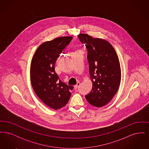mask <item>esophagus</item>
Masks as SVG:
<instances>
[{
	"instance_id": "1",
	"label": "esophagus",
	"mask_w": 149,
	"mask_h": 149,
	"mask_svg": "<svg viewBox=\"0 0 149 149\" xmlns=\"http://www.w3.org/2000/svg\"><path fill=\"white\" fill-rule=\"evenodd\" d=\"M80 82H78L76 85H74V88H75V89H77L78 87L80 86Z\"/></svg>"
}]
</instances>
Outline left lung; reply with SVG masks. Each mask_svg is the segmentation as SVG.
<instances>
[{
  "label": "left lung",
  "instance_id": "left-lung-1",
  "mask_svg": "<svg viewBox=\"0 0 149 149\" xmlns=\"http://www.w3.org/2000/svg\"><path fill=\"white\" fill-rule=\"evenodd\" d=\"M88 50L87 59L93 88L85 98L93 106L106 105L117 92L121 78L120 64L113 46L104 40L79 34Z\"/></svg>",
  "mask_w": 149,
  "mask_h": 149
}]
</instances>
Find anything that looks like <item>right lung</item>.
<instances>
[{
    "label": "right lung",
    "instance_id": "right-lung-1",
    "mask_svg": "<svg viewBox=\"0 0 149 149\" xmlns=\"http://www.w3.org/2000/svg\"><path fill=\"white\" fill-rule=\"evenodd\" d=\"M72 37H61L42 43L36 51L31 65L33 89L43 102L57 110L66 106L74 87L60 80L55 71L57 59Z\"/></svg>",
    "mask_w": 149,
    "mask_h": 149
}]
</instances>
